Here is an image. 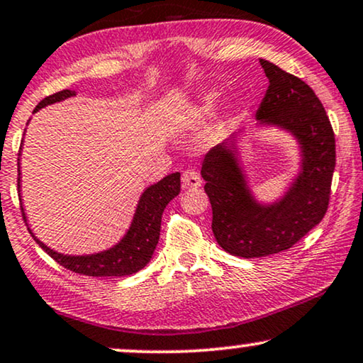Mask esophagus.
Here are the masks:
<instances>
[{"label": "esophagus", "mask_w": 363, "mask_h": 363, "mask_svg": "<svg viewBox=\"0 0 363 363\" xmlns=\"http://www.w3.org/2000/svg\"><path fill=\"white\" fill-rule=\"evenodd\" d=\"M202 184V179L196 169H187L182 172V187L184 189H196Z\"/></svg>", "instance_id": "esophagus-1"}]
</instances>
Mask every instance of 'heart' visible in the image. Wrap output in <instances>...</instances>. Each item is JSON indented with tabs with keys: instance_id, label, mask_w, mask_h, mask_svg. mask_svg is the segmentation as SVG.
Segmentation results:
<instances>
[{
	"instance_id": "obj_1",
	"label": "heart",
	"mask_w": 363,
	"mask_h": 363,
	"mask_svg": "<svg viewBox=\"0 0 363 363\" xmlns=\"http://www.w3.org/2000/svg\"><path fill=\"white\" fill-rule=\"evenodd\" d=\"M214 103H216V96L214 94H211V96H207L206 98V103H204V111H211L212 108H214Z\"/></svg>"
}]
</instances>
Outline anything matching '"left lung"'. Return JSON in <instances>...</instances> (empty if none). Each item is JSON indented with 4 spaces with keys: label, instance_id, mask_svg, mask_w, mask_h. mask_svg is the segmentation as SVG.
I'll use <instances>...</instances> for the list:
<instances>
[{
    "label": "left lung",
    "instance_id": "1",
    "mask_svg": "<svg viewBox=\"0 0 363 363\" xmlns=\"http://www.w3.org/2000/svg\"><path fill=\"white\" fill-rule=\"evenodd\" d=\"M260 65L269 77V88L255 118L297 138L301 174L282 199L262 206L247 189L235 156V139L212 147L201 169L217 244L244 259L282 252L312 230L327 212L335 169V136L320 99L301 77L265 60Z\"/></svg>",
    "mask_w": 363,
    "mask_h": 363
}]
</instances>
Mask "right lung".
Segmentation results:
<instances>
[{
  "mask_svg": "<svg viewBox=\"0 0 363 363\" xmlns=\"http://www.w3.org/2000/svg\"><path fill=\"white\" fill-rule=\"evenodd\" d=\"M71 96H74V93L69 89H62L60 93L46 96V98L40 101V104L36 106L35 113L48 104L57 103V101L71 98ZM179 192H181V172L169 174V176L161 179L157 184L147 187V189L143 192L141 199H139L133 224L129 227V230L125 232L124 238L121 239V242L116 244L114 247H111L109 250H104V252L99 254L62 255L43 244L40 239H36L31 229L30 234L33 235V239L40 244V247L43 250H46L57 264L62 265V267L67 270H71V272L89 275V277H123V275H131L134 272H138V270H141L143 267H146V264L151 260L159 240V232H161L162 212ZM21 214L23 219L26 220L23 206Z\"/></svg>",
  "mask_w": 363,
  "mask_h": 363,
  "instance_id": "add662e5",
  "label": "right lung"
}]
</instances>
